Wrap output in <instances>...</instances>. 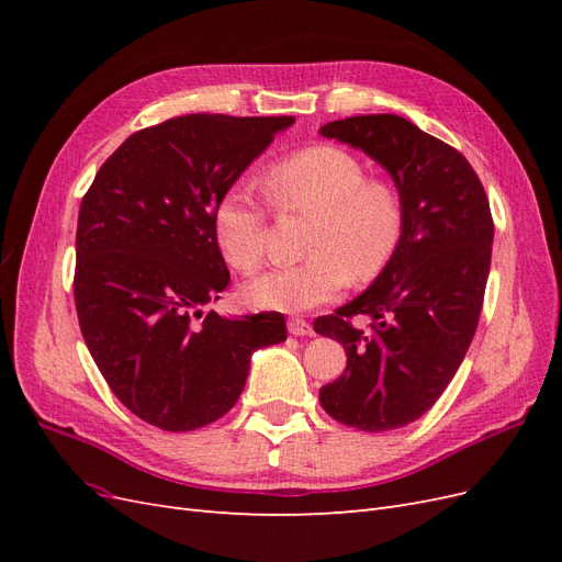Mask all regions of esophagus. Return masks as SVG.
<instances>
[{
	"mask_svg": "<svg viewBox=\"0 0 562 562\" xmlns=\"http://www.w3.org/2000/svg\"><path fill=\"white\" fill-rule=\"evenodd\" d=\"M288 333L295 335V337H307V335H312L314 330H312V323H307L304 318L293 316V318H288Z\"/></svg>",
	"mask_w": 562,
	"mask_h": 562,
	"instance_id": "esophagus-1",
	"label": "esophagus"
}]
</instances>
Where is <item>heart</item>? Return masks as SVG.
Wrapping results in <instances>:
<instances>
[{"label": "heart", "mask_w": 562, "mask_h": 562, "mask_svg": "<svg viewBox=\"0 0 562 562\" xmlns=\"http://www.w3.org/2000/svg\"><path fill=\"white\" fill-rule=\"evenodd\" d=\"M265 187L281 211L314 213L304 239L307 260L269 269L244 285L252 307L304 312L342 293L349 277L368 281L394 258L403 236V199L391 182L366 178V166L335 145H312L277 161ZM213 232L220 252L255 271L267 250V211L241 184L217 199Z\"/></svg>", "instance_id": "1"}]
</instances>
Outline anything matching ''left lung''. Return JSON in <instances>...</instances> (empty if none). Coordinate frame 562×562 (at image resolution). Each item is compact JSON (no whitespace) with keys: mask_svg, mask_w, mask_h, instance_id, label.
I'll return each instance as SVG.
<instances>
[{"mask_svg":"<svg viewBox=\"0 0 562 562\" xmlns=\"http://www.w3.org/2000/svg\"><path fill=\"white\" fill-rule=\"evenodd\" d=\"M318 133L378 161L405 211L394 258L368 291L314 321L347 351L345 375L318 398L347 427L401 429L443 394L479 326L495 236L490 203L454 147L398 114L337 119ZM353 315H368L373 333L353 329Z\"/></svg>","mask_w":562,"mask_h":562,"instance_id":"1","label":"left lung"}]
</instances>
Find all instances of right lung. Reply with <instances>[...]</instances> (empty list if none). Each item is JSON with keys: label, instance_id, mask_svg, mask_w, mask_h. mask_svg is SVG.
<instances>
[{"label": "right lung", "instance_id": "add662e5", "mask_svg": "<svg viewBox=\"0 0 562 562\" xmlns=\"http://www.w3.org/2000/svg\"><path fill=\"white\" fill-rule=\"evenodd\" d=\"M293 122L168 119L119 145L81 199L79 328L114 396L151 427L192 431L220 419L241 396L252 351L285 339L279 312L200 316L229 283L215 203Z\"/></svg>", "mask_w": 562, "mask_h": 562}]
</instances>
